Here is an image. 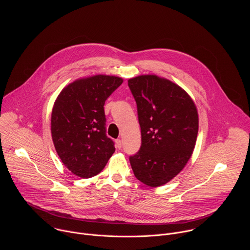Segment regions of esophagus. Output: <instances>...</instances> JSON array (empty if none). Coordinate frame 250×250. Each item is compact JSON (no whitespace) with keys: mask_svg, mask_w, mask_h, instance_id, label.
<instances>
[{"mask_svg":"<svg viewBox=\"0 0 250 250\" xmlns=\"http://www.w3.org/2000/svg\"><path fill=\"white\" fill-rule=\"evenodd\" d=\"M123 142H122V140L121 139H117L116 140V146H117V148H119V149H121L122 148V146H123Z\"/></svg>","mask_w":250,"mask_h":250,"instance_id":"34e87169","label":"esophagus"}]
</instances>
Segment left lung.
<instances>
[{"label":"left lung","instance_id":"obj_1","mask_svg":"<svg viewBox=\"0 0 250 250\" xmlns=\"http://www.w3.org/2000/svg\"><path fill=\"white\" fill-rule=\"evenodd\" d=\"M136 102L141 146L129 162L136 179L166 184L179 174L195 148L199 118L195 103L180 86L156 75L129 79Z\"/></svg>","mask_w":250,"mask_h":250}]
</instances>
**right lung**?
<instances>
[{"label": "right lung", "mask_w": 250, "mask_h": 250, "mask_svg": "<svg viewBox=\"0 0 250 250\" xmlns=\"http://www.w3.org/2000/svg\"><path fill=\"white\" fill-rule=\"evenodd\" d=\"M124 80L109 75L78 79L58 95L51 113V135L62 163L73 174H99L116 148L105 134L104 104Z\"/></svg>", "instance_id": "1"}]
</instances>
